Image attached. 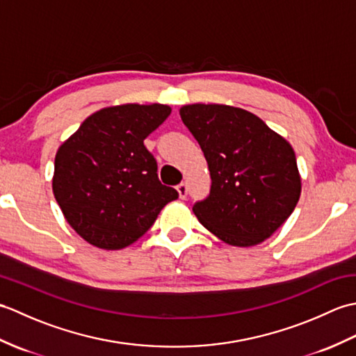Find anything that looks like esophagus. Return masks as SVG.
I'll use <instances>...</instances> for the list:
<instances>
[{
    "mask_svg": "<svg viewBox=\"0 0 356 356\" xmlns=\"http://www.w3.org/2000/svg\"><path fill=\"white\" fill-rule=\"evenodd\" d=\"M177 191H179V197L180 199H186V195H188V186H186V184H180V185H177Z\"/></svg>",
    "mask_w": 356,
    "mask_h": 356,
    "instance_id": "obj_1",
    "label": "esophagus"
}]
</instances>
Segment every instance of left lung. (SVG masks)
I'll return each instance as SVG.
<instances>
[{
    "instance_id": "left-lung-1",
    "label": "left lung",
    "mask_w": 356,
    "mask_h": 356,
    "mask_svg": "<svg viewBox=\"0 0 356 356\" xmlns=\"http://www.w3.org/2000/svg\"><path fill=\"white\" fill-rule=\"evenodd\" d=\"M180 118L199 142L211 191L195 202L199 222L225 243L252 246L270 237L297 207L301 179L289 142L243 108L193 104Z\"/></svg>"
}]
</instances>
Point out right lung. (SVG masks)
<instances>
[{
    "mask_svg": "<svg viewBox=\"0 0 356 356\" xmlns=\"http://www.w3.org/2000/svg\"><path fill=\"white\" fill-rule=\"evenodd\" d=\"M168 105L125 104L88 116L55 157L53 194L65 220L96 248L122 249L142 237L179 193L157 177L143 145Z\"/></svg>",
    "mask_w": 356,
    "mask_h": 356,
    "instance_id": "1",
    "label": "right lung"
}]
</instances>
